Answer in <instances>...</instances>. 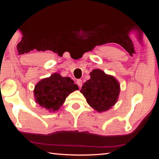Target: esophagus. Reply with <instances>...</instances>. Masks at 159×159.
Instances as JSON below:
<instances>
[{
	"label": "esophagus",
	"instance_id": "34e87169",
	"mask_svg": "<svg viewBox=\"0 0 159 159\" xmlns=\"http://www.w3.org/2000/svg\"><path fill=\"white\" fill-rule=\"evenodd\" d=\"M76 83H77V84H78V85L79 86V87H81V86H82V80L81 79L77 80Z\"/></svg>",
	"mask_w": 159,
	"mask_h": 159
}]
</instances>
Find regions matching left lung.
Listing matches in <instances>:
<instances>
[{"mask_svg": "<svg viewBox=\"0 0 159 159\" xmlns=\"http://www.w3.org/2000/svg\"><path fill=\"white\" fill-rule=\"evenodd\" d=\"M90 74V79L83 85L80 92L96 111H107L116 102L120 85L114 77L107 75L102 70L94 69Z\"/></svg>", "mask_w": 159, "mask_h": 159, "instance_id": "8db88e82", "label": "left lung"}]
</instances>
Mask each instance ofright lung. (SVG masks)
I'll return each instance as SVG.
<instances>
[{"label": "right lung", "mask_w": 159, "mask_h": 159, "mask_svg": "<svg viewBox=\"0 0 159 159\" xmlns=\"http://www.w3.org/2000/svg\"><path fill=\"white\" fill-rule=\"evenodd\" d=\"M78 89V85L69 77L54 74L38 83L34 93L40 106L49 111H55L62 105L66 97Z\"/></svg>", "instance_id": "add662e5"}]
</instances>
